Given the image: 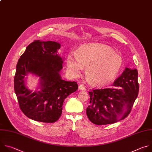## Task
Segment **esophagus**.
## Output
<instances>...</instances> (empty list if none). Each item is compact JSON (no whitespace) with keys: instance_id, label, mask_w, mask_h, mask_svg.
I'll use <instances>...</instances> for the list:
<instances>
[{"instance_id":"1","label":"esophagus","mask_w":152,"mask_h":152,"mask_svg":"<svg viewBox=\"0 0 152 152\" xmlns=\"http://www.w3.org/2000/svg\"><path fill=\"white\" fill-rule=\"evenodd\" d=\"M78 88L81 90H85V86L83 84H80L79 86H78Z\"/></svg>"}]
</instances>
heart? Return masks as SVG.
I'll use <instances>...</instances> for the list:
<instances>
[{"label": "heart", "mask_w": 152, "mask_h": 152, "mask_svg": "<svg viewBox=\"0 0 152 152\" xmlns=\"http://www.w3.org/2000/svg\"><path fill=\"white\" fill-rule=\"evenodd\" d=\"M122 57L110 47L94 43L82 45L78 53L71 52L67 58V66L70 73L77 77L86 69V76L92 84L101 86L113 80L122 69Z\"/></svg>", "instance_id": "b5f03b06"}]
</instances>
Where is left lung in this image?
<instances>
[{"label": "left lung", "mask_w": 152, "mask_h": 152, "mask_svg": "<svg viewBox=\"0 0 152 152\" xmlns=\"http://www.w3.org/2000/svg\"><path fill=\"white\" fill-rule=\"evenodd\" d=\"M138 75L136 69L126 68L112 87L90 91V105L86 114L90 122L104 125L125 119L138 96Z\"/></svg>", "instance_id": "obj_1"}]
</instances>
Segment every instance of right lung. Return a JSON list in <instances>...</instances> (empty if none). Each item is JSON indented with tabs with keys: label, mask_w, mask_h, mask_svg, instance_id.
Masks as SVG:
<instances>
[{
	"label": "right lung",
	"mask_w": 152,
	"mask_h": 152,
	"mask_svg": "<svg viewBox=\"0 0 152 152\" xmlns=\"http://www.w3.org/2000/svg\"><path fill=\"white\" fill-rule=\"evenodd\" d=\"M60 44L54 41H34L20 56L14 77V90L21 111L29 118L54 123L60 118L65 98L78 89L75 81L62 79L63 60L57 54ZM28 73L41 78V90L32 93L24 84Z\"/></svg>",
	"instance_id": "add662e5"
}]
</instances>
